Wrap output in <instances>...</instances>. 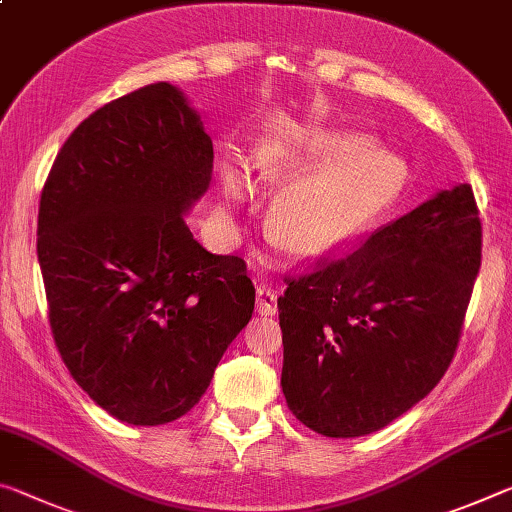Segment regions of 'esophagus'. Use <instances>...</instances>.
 Here are the masks:
<instances>
[{
    "mask_svg": "<svg viewBox=\"0 0 512 512\" xmlns=\"http://www.w3.org/2000/svg\"><path fill=\"white\" fill-rule=\"evenodd\" d=\"M255 307H257L259 314H275V312H278V296L273 294L271 287H266V285L257 287Z\"/></svg>",
    "mask_w": 512,
    "mask_h": 512,
    "instance_id": "34e87169",
    "label": "esophagus"
}]
</instances>
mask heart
<instances>
[{
  "mask_svg": "<svg viewBox=\"0 0 512 512\" xmlns=\"http://www.w3.org/2000/svg\"><path fill=\"white\" fill-rule=\"evenodd\" d=\"M275 200L271 232L300 253H319L358 237L399 200L408 168L396 154L373 148L355 132H319L291 152H264L255 168L264 175L305 173ZM225 189L246 196V184L234 168L223 170Z\"/></svg>",
  "mask_w": 512,
  "mask_h": 512,
  "instance_id": "heart-1",
  "label": "heart"
}]
</instances>
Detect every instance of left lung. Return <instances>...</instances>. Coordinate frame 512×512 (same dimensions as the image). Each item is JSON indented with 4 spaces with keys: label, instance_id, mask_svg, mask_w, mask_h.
<instances>
[{
    "label": "left lung",
    "instance_id": "left-lung-1",
    "mask_svg": "<svg viewBox=\"0 0 512 512\" xmlns=\"http://www.w3.org/2000/svg\"><path fill=\"white\" fill-rule=\"evenodd\" d=\"M469 184L435 193L344 257L287 278L282 392L314 433L362 437L440 383L481 269Z\"/></svg>",
    "mask_w": 512,
    "mask_h": 512
}]
</instances>
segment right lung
<instances>
[{"label": "right lung", "instance_id": "obj_1", "mask_svg": "<svg viewBox=\"0 0 512 512\" xmlns=\"http://www.w3.org/2000/svg\"><path fill=\"white\" fill-rule=\"evenodd\" d=\"M212 168L200 113L159 81L91 113L40 193L56 348L77 385L127 424L186 415L255 310L246 262L207 253L184 223Z\"/></svg>", "mask_w": 512, "mask_h": 512}]
</instances>
